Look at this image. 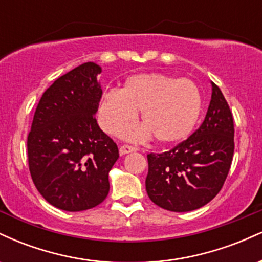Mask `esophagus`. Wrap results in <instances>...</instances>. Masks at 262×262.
I'll return each instance as SVG.
<instances>
[{"mask_svg": "<svg viewBox=\"0 0 262 262\" xmlns=\"http://www.w3.org/2000/svg\"><path fill=\"white\" fill-rule=\"evenodd\" d=\"M137 148H133V146H128V145H123L119 148V154L121 155H125V154H129V152H134L137 151Z\"/></svg>", "mask_w": 262, "mask_h": 262, "instance_id": "esophagus-1", "label": "esophagus"}]
</instances>
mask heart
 Wrapping results in <instances>:
<instances>
[{
	"label": "heart",
	"mask_w": 262,
	"mask_h": 262,
	"mask_svg": "<svg viewBox=\"0 0 262 262\" xmlns=\"http://www.w3.org/2000/svg\"><path fill=\"white\" fill-rule=\"evenodd\" d=\"M144 124L123 128L125 140L143 141L154 135L160 144L185 140L193 130L202 111V97L193 81L161 73L134 74L122 90L108 89L101 97L100 123L108 134L137 118Z\"/></svg>",
	"instance_id": "obj_1"
}]
</instances>
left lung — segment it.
I'll list each match as a JSON object with an SVG mask.
<instances>
[{
	"mask_svg": "<svg viewBox=\"0 0 262 262\" xmlns=\"http://www.w3.org/2000/svg\"><path fill=\"white\" fill-rule=\"evenodd\" d=\"M206 118L187 140L149 154L146 193L161 208L189 212L213 200L227 179L234 154L233 116L214 82Z\"/></svg>",
	"mask_w": 262,
	"mask_h": 262,
	"instance_id": "left-lung-1",
	"label": "left lung"
}]
</instances>
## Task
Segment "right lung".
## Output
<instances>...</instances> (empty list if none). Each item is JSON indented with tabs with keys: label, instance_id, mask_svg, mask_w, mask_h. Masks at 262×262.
I'll return each mask as SVG.
<instances>
[{
	"label": "right lung",
	"instance_id": "right-lung-1",
	"mask_svg": "<svg viewBox=\"0 0 262 262\" xmlns=\"http://www.w3.org/2000/svg\"><path fill=\"white\" fill-rule=\"evenodd\" d=\"M102 68L85 62L62 75L41 96L28 135L29 171L39 193L68 212L103 202L118 160L116 143L95 116L102 97Z\"/></svg>",
	"mask_w": 262,
	"mask_h": 262
}]
</instances>
